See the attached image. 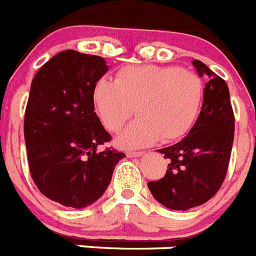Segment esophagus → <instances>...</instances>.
Segmentation results:
<instances>
[{"mask_svg": "<svg viewBox=\"0 0 256 256\" xmlns=\"http://www.w3.org/2000/svg\"><path fill=\"white\" fill-rule=\"evenodd\" d=\"M144 152H126V156L128 158H138V156H142Z\"/></svg>", "mask_w": 256, "mask_h": 256, "instance_id": "esophagus-1", "label": "esophagus"}]
</instances>
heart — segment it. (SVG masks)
Listing matches in <instances>:
<instances>
[{
    "instance_id": "b5f03b06",
    "label": "heart",
    "mask_w": 256,
    "mask_h": 256,
    "mask_svg": "<svg viewBox=\"0 0 256 256\" xmlns=\"http://www.w3.org/2000/svg\"><path fill=\"white\" fill-rule=\"evenodd\" d=\"M203 97L200 78L174 66H128L115 82L100 78L93 86L96 112L107 130L118 132L138 114L116 138L120 148H142L160 140L174 142L196 122Z\"/></svg>"
}]
</instances>
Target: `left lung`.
<instances>
[{"label":"left lung","instance_id":"8db88e82","mask_svg":"<svg viewBox=\"0 0 256 256\" xmlns=\"http://www.w3.org/2000/svg\"><path fill=\"white\" fill-rule=\"evenodd\" d=\"M207 78L200 116L180 142L156 152L168 159L164 178L148 182L155 200L171 210H189L211 200L226 178L233 138V114L226 82L200 60H193Z\"/></svg>","mask_w":256,"mask_h":256}]
</instances>
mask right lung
<instances>
[{"mask_svg":"<svg viewBox=\"0 0 256 256\" xmlns=\"http://www.w3.org/2000/svg\"><path fill=\"white\" fill-rule=\"evenodd\" d=\"M107 70L102 56L64 50L30 84L24 115L30 176L44 196L62 206L84 208L101 198L126 156L97 149L111 140L93 104V86Z\"/></svg>","mask_w":256,"mask_h":256,"instance_id":"1","label":"right lung"}]
</instances>
